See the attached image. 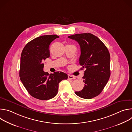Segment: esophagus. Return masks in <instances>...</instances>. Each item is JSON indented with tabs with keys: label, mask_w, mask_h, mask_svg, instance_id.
<instances>
[{
	"label": "esophagus",
	"mask_w": 132,
	"mask_h": 132,
	"mask_svg": "<svg viewBox=\"0 0 132 132\" xmlns=\"http://www.w3.org/2000/svg\"><path fill=\"white\" fill-rule=\"evenodd\" d=\"M68 79L69 80L75 79V77H73V76H71V75H68Z\"/></svg>",
	"instance_id": "1"
}]
</instances>
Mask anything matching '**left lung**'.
Instances as JSON below:
<instances>
[{
  "instance_id": "left-lung-1",
  "label": "left lung",
  "mask_w": 132,
  "mask_h": 132,
  "mask_svg": "<svg viewBox=\"0 0 132 132\" xmlns=\"http://www.w3.org/2000/svg\"><path fill=\"white\" fill-rule=\"evenodd\" d=\"M80 45L79 64L86 69L82 77L85 86L75 93L80 98L90 99L103 90L110 77V55L104 43L91 33L76 34L68 36Z\"/></svg>"
}]
</instances>
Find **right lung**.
I'll return each instance as SVG.
<instances>
[{
  "mask_svg": "<svg viewBox=\"0 0 132 132\" xmlns=\"http://www.w3.org/2000/svg\"><path fill=\"white\" fill-rule=\"evenodd\" d=\"M59 36L42 35L28 43L22 50L19 76L23 86L33 97L47 100L56 96L59 83L67 79V75L56 71L50 75L43 71V62L50 57L49 46Z\"/></svg>",
  "mask_w": 132,
  "mask_h": 132,
  "instance_id": "right-lung-1",
  "label": "right lung"
}]
</instances>
